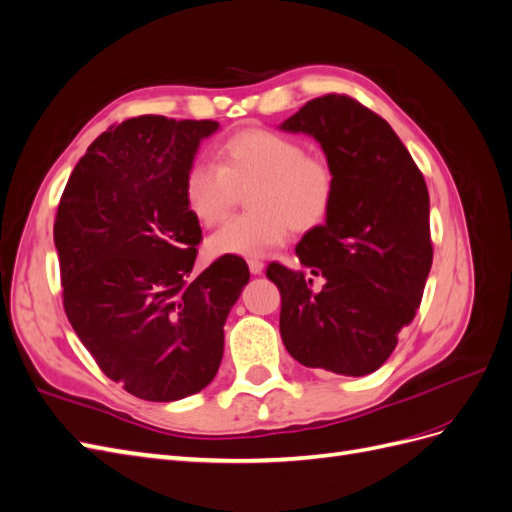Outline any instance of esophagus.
I'll return each instance as SVG.
<instances>
[{"instance_id":"obj_1","label":"esophagus","mask_w":512,"mask_h":512,"mask_svg":"<svg viewBox=\"0 0 512 512\" xmlns=\"http://www.w3.org/2000/svg\"><path fill=\"white\" fill-rule=\"evenodd\" d=\"M247 267H250V271H252L254 275H260L262 271H265V262H260V260H250V262H247Z\"/></svg>"}]
</instances>
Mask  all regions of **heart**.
I'll return each instance as SVG.
<instances>
[{
    "label": "heart",
    "instance_id": "b5f03b06",
    "mask_svg": "<svg viewBox=\"0 0 512 512\" xmlns=\"http://www.w3.org/2000/svg\"><path fill=\"white\" fill-rule=\"evenodd\" d=\"M220 166L198 160L183 181L188 211L203 226L220 224L237 190L254 209L232 218L207 241L211 256L262 258L280 247L290 228L309 230L327 220L335 196L333 168L290 136L243 130L220 147Z\"/></svg>",
    "mask_w": 512,
    "mask_h": 512
}]
</instances>
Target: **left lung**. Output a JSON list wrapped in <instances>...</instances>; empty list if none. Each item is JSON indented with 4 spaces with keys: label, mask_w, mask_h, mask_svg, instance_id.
<instances>
[{
    "label": "left lung",
    "mask_w": 512,
    "mask_h": 512,
    "mask_svg": "<svg viewBox=\"0 0 512 512\" xmlns=\"http://www.w3.org/2000/svg\"><path fill=\"white\" fill-rule=\"evenodd\" d=\"M280 130L312 136L335 177L327 220L294 247L309 275L267 269L282 342L305 367L367 376L421 305L433 260L425 179L389 123L348 96L309 100Z\"/></svg>",
    "instance_id": "8db88e82"
}]
</instances>
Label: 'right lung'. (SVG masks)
<instances>
[{"mask_svg":"<svg viewBox=\"0 0 512 512\" xmlns=\"http://www.w3.org/2000/svg\"><path fill=\"white\" fill-rule=\"evenodd\" d=\"M218 121L143 115L102 132L74 166L53 228L64 307L104 374L177 401L218 374L224 324L250 269L222 256L192 277L203 230L183 181Z\"/></svg>","mask_w":512,"mask_h":512,"instance_id":"1","label":"right lung"}]
</instances>
